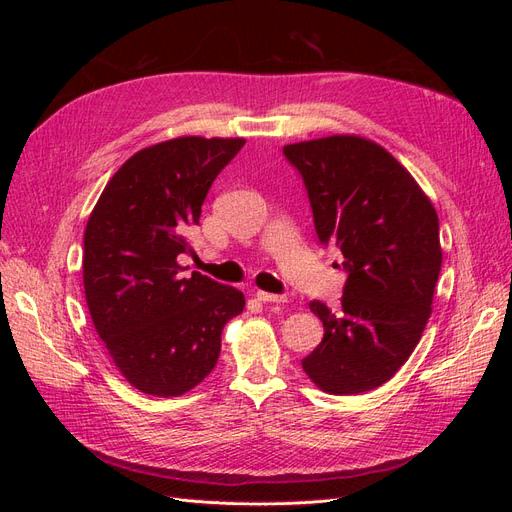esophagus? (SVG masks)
<instances>
[{
  "label": "esophagus",
  "instance_id": "1",
  "mask_svg": "<svg viewBox=\"0 0 512 512\" xmlns=\"http://www.w3.org/2000/svg\"><path fill=\"white\" fill-rule=\"evenodd\" d=\"M256 299L262 303H284L286 301L284 294H273V292H265V290H256Z\"/></svg>",
  "mask_w": 512,
  "mask_h": 512
}]
</instances>
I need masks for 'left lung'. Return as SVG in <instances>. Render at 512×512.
Listing matches in <instances>:
<instances>
[{
    "label": "left lung",
    "mask_w": 512,
    "mask_h": 512,
    "mask_svg": "<svg viewBox=\"0 0 512 512\" xmlns=\"http://www.w3.org/2000/svg\"><path fill=\"white\" fill-rule=\"evenodd\" d=\"M284 156L303 179L320 245H335L346 271L342 303H309L324 337L303 371L333 395L378 389L431 314L442 267L436 209L389 151L361 136L286 145Z\"/></svg>",
    "instance_id": "8db88e82"
}]
</instances>
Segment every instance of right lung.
Instances as JSON below:
<instances>
[{
  "instance_id": "1",
  "label": "right lung",
  "mask_w": 512,
  "mask_h": 512,
  "mask_svg": "<svg viewBox=\"0 0 512 512\" xmlns=\"http://www.w3.org/2000/svg\"><path fill=\"white\" fill-rule=\"evenodd\" d=\"M243 138L181 136L123 164L85 228L83 282L94 327L113 363L147 395L177 397L211 374L224 324L243 292L207 275L183 277L179 254L222 168Z\"/></svg>"
}]
</instances>
